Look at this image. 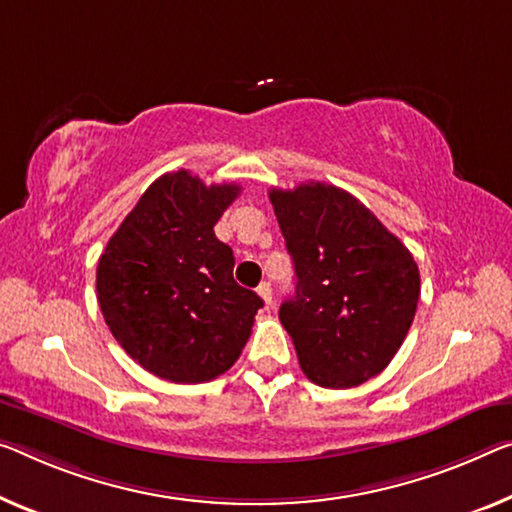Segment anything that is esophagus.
<instances>
[{"label": "esophagus", "instance_id": "34e87169", "mask_svg": "<svg viewBox=\"0 0 512 512\" xmlns=\"http://www.w3.org/2000/svg\"><path fill=\"white\" fill-rule=\"evenodd\" d=\"M258 295H261V300L265 302V306H272V288H270V283H261V286H258Z\"/></svg>", "mask_w": 512, "mask_h": 512}]
</instances>
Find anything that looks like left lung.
<instances>
[{
    "mask_svg": "<svg viewBox=\"0 0 512 512\" xmlns=\"http://www.w3.org/2000/svg\"><path fill=\"white\" fill-rule=\"evenodd\" d=\"M295 265V297L279 320L304 375L352 389L380 375L403 345L421 295L419 265L355 196L327 183L272 190Z\"/></svg>",
    "mask_w": 512,
    "mask_h": 512,
    "instance_id": "left-lung-1",
    "label": "left lung"
}]
</instances>
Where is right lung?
I'll use <instances>...</instances> for the list:
<instances>
[{
	"mask_svg": "<svg viewBox=\"0 0 512 512\" xmlns=\"http://www.w3.org/2000/svg\"><path fill=\"white\" fill-rule=\"evenodd\" d=\"M238 185L180 169L141 194L102 251L98 304L121 348L176 384L210 382L238 361L263 300L233 279L215 224Z\"/></svg>",
	"mask_w": 512,
	"mask_h": 512,
	"instance_id": "right-lung-1",
	"label": "right lung"
}]
</instances>
